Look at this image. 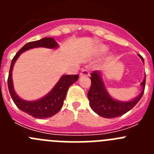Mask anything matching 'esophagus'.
<instances>
[{
	"label": "esophagus",
	"mask_w": 154,
	"mask_h": 154,
	"mask_svg": "<svg viewBox=\"0 0 154 154\" xmlns=\"http://www.w3.org/2000/svg\"><path fill=\"white\" fill-rule=\"evenodd\" d=\"M81 76H88L89 75V71L88 69H82L80 72Z\"/></svg>",
	"instance_id": "1"
}]
</instances>
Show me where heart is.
Here are the masks:
<instances>
[{
  "instance_id": "obj_1",
  "label": "heart",
  "mask_w": 154,
  "mask_h": 154,
  "mask_svg": "<svg viewBox=\"0 0 154 154\" xmlns=\"http://www.w3.org/2000/svg\"><path fill=\"white\" fill-rule=\"evenodd\" d=\"M106 50H107L106 47H105V46H101V47H99V48L98 49V51H99V52H100V53H103L106 51Z\"/></svg>"
}]
</instances>
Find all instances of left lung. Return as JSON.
<instances>
[{
    "mask_svg": "<svg viewBox=\"0 0 154 154\" xmlns=\"http://www.w3.org/2000/svg\"><path fill=\"white\" fill-rule=\"evenodd\" d=\"M139 56L144 62L143 58L140 55ZM100 75L101 74L99 71H94L91 73L90 79L92 83L88 92V99L91 109L102 117L115 118L120 116L133 109L142 98L145 89L146 77L141 83L143 91L140 96L132 101L119 102L110 97L103 85Z\"/></svg>",
    "mask_w": 154,
    "mask_h": 154,
    "instance_id": "obj_1",
    "label": "left lung"
}]
</instances>
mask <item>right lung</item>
<instances>
[{
    "label": "right lung",
    "instance_id": "obj_1",
    "mask_svg": "<svg viewBox=\"0 0 154 154\" xmlns=\"http://www.w3.org/2000/svg\"><path fill=\"white\" fill-rule=\"evenodd\" d=\"M58 46L57 42L52 38H43L42 39L27 43L17 52L13 58L11 64L10 71L8 79V86L9 92L14 103L21 111L35 118L45 119L53 116L58 112L63 106L64 99H65L69 87L75 82L79 79V75H63L58 83L53 88L52 90L47 96L37 101H25L19 98L15 93L12 83V69L14 62L21 53L28 49L38 47H45L55 48Z\"/></svg>",
    "mask_w": 154,
    "mask_h": 154
}]
</instances>
